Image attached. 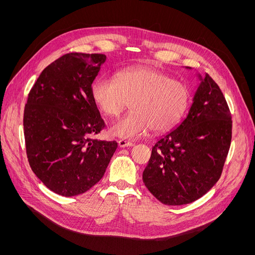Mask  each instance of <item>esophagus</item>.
Masks as SVG:
<instances>
[{"label":"esophagus","mask_w":255,"mask_h":255,"mask_svg":"<svg viewBox=\"0 0 255 255\" xmlns=\"http://www.w3.org/2000/svg\"><path fill=\"white\" fill-rule=\"evenodd\" d=\"M118 144H119L120 148H128V146H132V145H133L132 142L127 141V140H124V139L118 140Z\"/></svg>","instance_id":"esophagus-1"}]
</instances>
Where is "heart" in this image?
Here are the masks:
<instances>
[{
    "mask_svg": "<svg viewBox=\"0 0 255 255\" xmlns=\"http://www.w3.org/2000/svg\"><path fill=\"white\" fill-rule=\"evenodd\" d=\"M91 98L107 117H117L128 105L131 112L115 122L111 134L134 139L153 132H165L175 126L189 104L185 84L150 66L120 70L115 78L99 77L91 86Z\"/></svg>",
    "mask_w": 255,
    "mask_h": 255,
    "instance_id": "obj_1",
    "label": "heart"
}]
</instances>
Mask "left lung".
Instances as JSON below:
<instances>
[{
    "label": "left lung",
    "mask_w": 255,
    "mask_h": 255,
    "mask_svg": "<svg viewBox=\"0 0 255 255\" xmlns=\"http://www.w3.org/2000/svg\"><path fill=\"white\" fill-rule=\"evenodd\" d=\"M199 79L188 115L155 143L142 172L146 188L167 206L190 204L205 195L219 180L231 146L229 105L208 73Z\"/></svg>",
    "instance_id": "left-lung-1"
}]
</instances>
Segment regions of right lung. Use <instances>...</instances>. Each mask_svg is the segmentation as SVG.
Returning <instances> with one entry per match:
<instances>
[{
  "label": "right lung",
  "instance_id": "1",
  "mask_svg": "<svg viewBox=\"0 0 255 255\" xmlns=\"http://www.w3.org/2000/svg\"><path fill=\"white\" fill-rule=\"evenodd\" d=\"M106 56L66 53L48 65L31 89L23 113L26 157L48 189L70 197L103 177L116 141L94 139L105 127L91 86Z\"/></svg>",
  "mask_w": 255,
  "mask_h": 255
}]
</instances>
